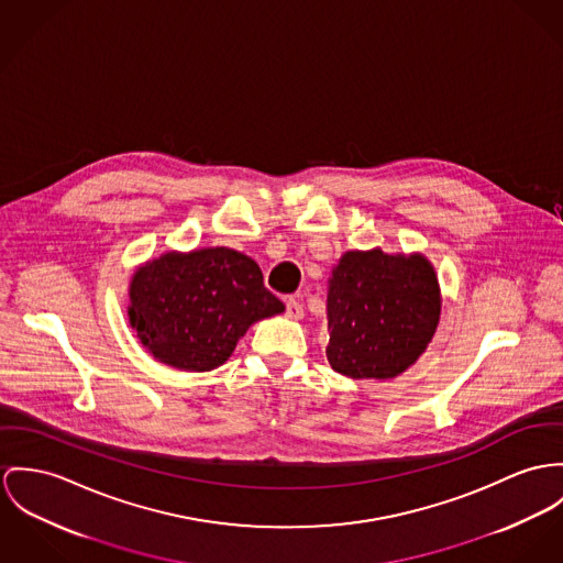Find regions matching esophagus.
I'll return each instance as SVG.
<instances>
[{
    "label": "esophagus",
    "mask_w": 563,
    "mask_h": 563,
    "mask_svg": "<svg viewBox=\"0 0 563 563\" xmlns=\"http://www.w3.org/2000/svg\"><path fill=\"white\" fill-rule=\"evenodd\" d=\"M285 312H287V317H291V319H302L303 306L298 302L296 298H287V300H285Z\"/></svg>",
    "instance_id": "34e87169"
}]
</instances>
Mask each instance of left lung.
Returning <instances> with one entry per match:
<instances>
[{
    "mask_svg": "<svg viewBox=\"0 0 563 563\" xmlns=\"http://www.w3.org/2000/svg\"><path fill=\"white\" fill-rule=\"evenodd\" d=\"M441 312L433 265L422 255L351 251L328 291V360L351 379H389L433 339Z\"/></svg>",
    "mask_w": 563,
    "mask_h": 563,
    "instance_id": "1",
    "label": "left lung"
}]
</instances>
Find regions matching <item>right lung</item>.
<instances>
[{
    "instance_id": "obj_1",
    "label": "right lung",
    "mask_w": 563,
    "mask_h": 563,
    "mask_svg": "<svg viewBox=\"0 0 563 563\" xmlns=\"http://www.w3.org/2000/svg\"><path fill=\"white\" fill-rule=\"evenodd\" d=\"M283 310L260 265L231 249L167 253L130 283V325L141 345L181 371L217 368L255 321Z\"/></svg>"
}]
</instances>
